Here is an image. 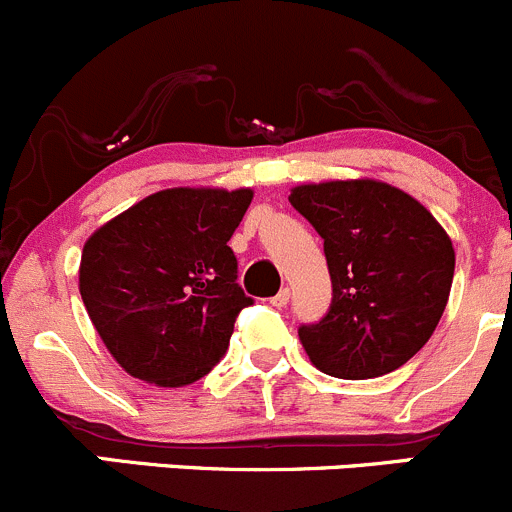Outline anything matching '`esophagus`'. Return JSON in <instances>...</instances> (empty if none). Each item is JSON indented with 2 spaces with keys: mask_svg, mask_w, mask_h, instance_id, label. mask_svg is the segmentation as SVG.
I'll use <instances>...</instances> for the list:
<instances>
[{
  "mask_svg": "<svg viewBox=\"0 0 512 512\" xmlns=\"http://www.w3.org/2000/svg\"><path fill=\"white\" fill-rule=\"evenodd\" d=\"M289 297H292V292H289V287H282V289H280V292H277V294H275V297H272V299H270V302H272V307H277V309L287 307Z\"/></svg>",
  "mask_w": 512,
  "mask_h": 512,
  "instance_id": "1",
  "label": "esophagus"
}]
</instances>
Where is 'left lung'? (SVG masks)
<instances>
[{
	"label": "left lung",
	"mask_w": 512,
	"mask_h": 512,
	"mask_svg": "<svg viewBox=\"0 0 512 512\" xmlns=\"http://www.w3.org/2000/svg\"><path fill=\"white\" fill-rule=\"evenodd\" d=\"M289 203L324 240L332 304L299 342L319 371L374 379L431 339L456 252L438 220L404 190L371 178L297 185Z\"/></svg>",
	"instance_id": "obj_1"
}]
</instances>
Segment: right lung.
Segmentation results:
<instances>
[{"instance_id": "add662e5", "label": "right lung", "mask_w": 512, "mask_h": 512, "mask_svg": "<svg viewBox=\"0 0 512 512\" xmlns=\"http://www.w3.org/2000/svg\"><path fill=\"white\" fill-rule=\"evenodd\" d=\"M250 203V188L158 190L86 240L81 299L128 374L173 389L223 359L252 304L227 245Z\"/></svg>"}]
</instances>
